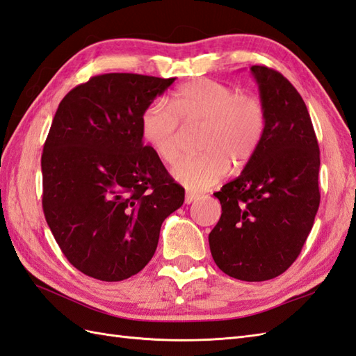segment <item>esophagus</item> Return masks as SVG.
I'll return each instance as SVG.
<instances>
[{
  "label": "esophagus",
  "mask_w": 356,
  "mask_h": 356,
  "mask_svg": "<svg viewBox=\"0 0 356 356\" xmlns=\"http://www.w3.org/2000/svg\"><path fill=\"white\" fill-rule=\"evenodd\" d=\"M197 197H198V194H195V193H189V191H188V193H186V195H185V203H186V204L193 203Z\"/></svg>",
  "instance_id": "obj_1"
}]
</instances>
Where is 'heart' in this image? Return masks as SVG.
Listing matches in <instances>:
<instances>
[{
  "label": "heart",
  "instance_id": "1",
  "mask_svg": "<svg viewBox=\"0 0 356 356\" xmlns=\"http://www.w3.org/2000/svg\"><path fill=\"white\" fill-rule=\"evenodd\" d=\"M202 154L180 159L171 168L179 184L193 191L209 189L225 177L230 161L243 167L259 150L267 127V111L253 94H238L211 79L181 85L171 104L156 100L140 113V136L163 162H175L184 148L185 129L202 126Z\"/></svg>",
  "mask_w": 356,
  "mask_h": 356
}]
</instances>
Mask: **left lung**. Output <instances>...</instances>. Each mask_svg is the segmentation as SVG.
Listing matches in <instances>:
<instances>
[{
	"instance_id": "1",
	"label": "left lung",
	"mask_w": 356,
	"mask_h": 356,
	"mask_svg": "<svg viewBox=\"0 0 356 356\" xmlns=\"http://www.w3.org/2000/svg\"><path fill=\"white\" fill-rule=\"evenodd\" d=\"M267 111L259 150L216 195L209 234L218 268L245 282L276 277L300 254L318 211L320 150L307 104L282 74L250 68Z\"/></svg>"
}]
</instances>
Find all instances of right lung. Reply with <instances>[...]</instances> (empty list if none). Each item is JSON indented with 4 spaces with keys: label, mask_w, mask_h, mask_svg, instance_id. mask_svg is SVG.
Here are the masks:
<instances>
[{
    "label": "right lung",
    "mask_w": 356,
    "mask_h": 356,
    "mask_svg": "<svg viewBox=\"0 0 356 356\" xmlns=\"http://www.w3.org/2000/svg\"><path fill=\"white\" fill-rule=\"evenodd\" d=\"M176 79L102 74L63 97L44 144L42 208L74 267L118 282L153 258L163 220L185 189L150 147L139 120Z\"/></svg>",
    "instance_id": "obj_1"
}]
</instances>
